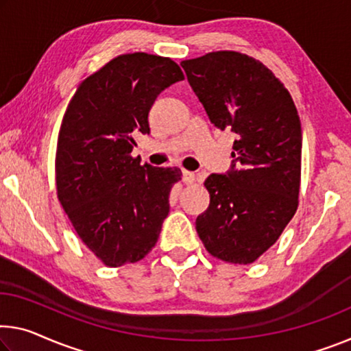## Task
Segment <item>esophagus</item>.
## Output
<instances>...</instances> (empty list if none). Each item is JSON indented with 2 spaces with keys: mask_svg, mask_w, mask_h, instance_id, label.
<instances>
[{
  "mask_svg": "<svg viewBox=\"0 0 351 351\" xmlns=\"http://www.w3.org/2000/svg\"><path fill=\"white\" fill-rule=\"evenodd\" d=\"M182 177H183V183H186V185H191V183H194V179H196L194 172L186 171V169L182 171Z\"/></svg>",
  "mask_w": 351,
  "mask_h": 351,
  "instance_id": "34e87169",
  "label": "esophagus"
}]
</instances>
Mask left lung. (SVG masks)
Returning a JSON list of instances; mask_svg holds the SVG:
<instances>
[{"label": "left lung", "instance_id": "obj_1", "mask_svg": "<svg viewBox=\"0 0 351 351\" xmlns=\"http://www.w3.org/2000/svg\"><path fill=\"white\" fill-rule=\"evenodd\" d=\"M180 66L212 123L237 134L228 174L208 176L210 206L196 219L206 250L247 265L276 243L298 208L301 123L292 95L257 59L212 51Z\"/></svg>", "mask_w": 351, "mask_h": 351}]
</instances>
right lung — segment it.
Wrapping results in <instances>:
<instances>
[{
    "mask_svg": "<svg viewBox=\"0 0 351 351\" xmlns=\"http://www.w3.org/2000/svg\"><path fill=\"white\" fill-rule=\"evenodd\" d=\"M185 78L171 58L121 55L78 84L56 147V193L83 243L106 267L136 263L152 251L169 213L179 168L132 157L161 90Z\"/></svg>",
    "mask_w": 351,
    "mask_h": 351,
    "instance_id": "obj_1",
    "label": "right lung"
}]
</instances>
